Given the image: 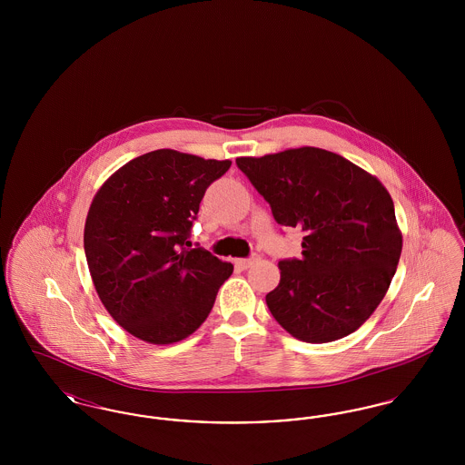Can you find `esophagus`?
Wrapping results in <instances>:
<instances>
[{"instance_id": "1", "label": "esophagus", "mask_w": 465, "mask_h": 465, "mask_svg": "<svg viewBox=\"0 0 465 465\" xmlns=\"http://www.w3.org/2000/svg\"><path fill=\"white\" fill-rule=\"evenodd\" d=\"M258 262H260V254H252L251 258L239 260V265L242 266V268H249V266H252L254 263H258Z\"/></svg>"}]
</instances>
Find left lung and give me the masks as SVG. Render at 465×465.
Instances as JSON below:
<instances>
[{
	"label": "left lung",
	"mask_w": 465,
	"mask_h": 465,
	"mask_svg": "<svg viewBox=\"0 0 465 465\" xmlns=\"http://www.w3.org/2000/svg\"><path fill=\"white\" fill-rule=\"evenodd\" d=\"M281 226L303 232L302 258L281 260L266 294L275 321L294 338L328 343L375 312L396 273L402 237L383 184L321 148L235 160Z\"/></svg>",
	"instance_id": "8db88e82"
}]
</instances>
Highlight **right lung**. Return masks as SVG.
I'll list each match as a JSON object with an SVG mask.
<instances>
[{
    "label": "right lung",
    "instance_id": "obj_1",
    "mask_svg": "<svg viewBox=\"0 0 465 465\" xmlns=\"http://www.w3.org/2000/svg\"><path fill=\"white\" fill-rule=\"evenodd\" d=\"M230 160L174 150L137 156L92 200L84 245L111 317L135 338L174 343L199 330L233 265L188 241L205 190Z\"/></svg>",
    "mask_w": 465,
    "mask_h": 465
}]
</instances>
